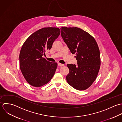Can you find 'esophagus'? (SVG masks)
I'll return each mask as SVG.
<instances>
[{
    "mask_svg": "<svg viewBox=\"0 0 122 122\" xmlns=\"http://www.w3.org/2000/svg\"><path fill=\"white\" fill-rule=\"evenodd\" d=\"M57 65H58V66H64V64H61V63H57Z\"/></svg>",
    "mask_w": 122,
    "mask_h": 122,
    "instance_id": "1",
    "label": "esophagus"
}]
</instances>
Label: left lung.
<instances>
[{
    "instance_id": "left-lung-1",
    "label": "left lung",
    "mask_w": 122,
    "mask_h": 122,
    "mask_svg": "<svg viewBox=\"0 0 122 122\" xmlns=\"http://www.w3.org/2000/svg\"><path fill=\"white\" fill-rule=\"evenodd\" d=\"M61 35L70 52L75 54L77 66L67 64L69 73L66 77L73 88L83 91L90 87L96 80L100 66V52L94 38L77 27L60 28Z\"/></svg>"
}]
</instances>
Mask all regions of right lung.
I'll list each match as a JSON object with an SVG mask.
<instances>
[{"label": "right lung", "instance_id": "1", "mask_svg": "<svg viewBox=\"0 0 122 122\" xmlns=\"http://www.w3.org/2000/svg\"><path fill=\"white\" fill-rule=\"evenodd\" d=\"M60 33L58 28H43L30 35L24 43L19 55L20 67L25 80L31 86H42L55 73L57 64L49 62L43 56L51 49Z\"/></svg>", "mask_w": 122, "mask_h": 122}]
</instances>
